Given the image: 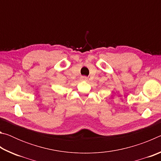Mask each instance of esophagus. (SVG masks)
<instances>
[{"mask_svg": "<svg viewBox=\"0 0 161 161\" xmlns=\"http://www.w3.org/2000/svg\"><path fill=\"white\" fill-rule=\"evenodd\" d=\"M81 79H82L83 80H87V79H88V78H87L86 77H85V76H83V77H81Z\"/></svg>", "mask_w": 161, "mask_h": 161, "instance_id": "34e87169", "label": "esophagus"}]
</instances>
